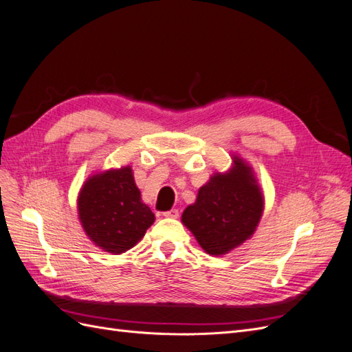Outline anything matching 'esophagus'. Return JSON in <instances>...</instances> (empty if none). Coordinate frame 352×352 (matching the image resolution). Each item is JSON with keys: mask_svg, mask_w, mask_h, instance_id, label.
I'll return each mask as SVG.
<instances>
[{"mask_svg": "<svg viewBox=\"0 0 352 352\" xmlns=\"http://www.w3.org/2000/svg\"><path fill=\"white\" fill-rule=\"evenodd\" d=\"M164 217H170V219H177L179 217V211L177 210H168L166 212H163Z\"/></svg>", "mask_w": 352, "mask_h": 352, "instance_id": "obj_1", "label": "esophagus"}]
</instances>
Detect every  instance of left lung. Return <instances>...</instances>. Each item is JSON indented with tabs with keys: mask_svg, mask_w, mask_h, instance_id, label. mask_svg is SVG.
<instances>
[{
	"mask_svg": "<svg viewBox=\"0 0 352 352\" xmlns=\"http://www.w3.org/2000/svg\"><path fill=\"white\" fill-rule=\"evenodd\" d=\"M264 211V195L252 167L236 154L226 172L212 173L198 189L182 223L210 255H225L250 239Z\"/></svg>",
	"mask_w": 352,
	"mask_h": 352,
	"instance_id": "8db88e82",
	"label": "left lung"
}]
</instances>
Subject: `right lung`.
Here are the masks:
<instances>
[{"label":"right lung","mask_w":352,"mask_h":352,"mask_svg":"<svg viewBox=\"0 0 352 352\" xmlns=\"http://www.w3.org/2000/svg\"><path fill=\"white\" fill-rule=\"evenodd\" d=\"M78 216L95 247L114 255L133 248L155 220L142 202L131 166L102 170L85 180L78 195Z\"/></svg>","instance_id":"add662e5"}]
</instances>
